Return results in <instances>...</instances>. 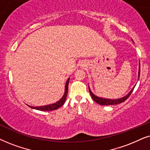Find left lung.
Returning a JSON list of instances; mask_svg holds the SVG:
<instances>
[{
    "label": "left lung",
    "mask_w": 150,
    "mask_h": 150,
    "mask_svg": "<svg viewBox=\"0 0 150 150\" xmlns=\"http://www.w3.org/2000/svg\"><path fill=\"white\" fill-rule=\"evenodd\" d=\"M140 77V62H139V78ZM138 78V79H139ZM135 86H134L132 89L129 91V93L127 94V95H125V97H122V98L118 99H104V98H101V97H97V96L94 95V94L92 93L91 89L89 88V92L90 94H91L92 98L95 102H97V103L100 105H116V104H119V103H121L122 102H124V101L126 100V99L128 98L129 97V95H131V93H132L134 88Z\"/></svg>",
    "instance_id": "8db88e82"
}]
</instances>
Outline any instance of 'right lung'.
Wrapping results in <instances>:
<instances>
[{"label":"right lung","mask_w":150,"mask_h":150,"mask_svg":"<svg viewBox=\"0 0 150 150\" xmlns=\"http://www.w3.org/2000/svg\"><path fill=\"white\" fill-rule=\"evenodd\" d=\"M69 78L68 79L67 81V83H66L65 85V92L64 94L63 97L59 99L58 101H57L56 103H53V104H49L47 105H42V106H38V107H33V106H29L31 108L38 110H42V111H49V110H54L58 109L59 108H60L62 105L64 103L66 99H67V93H68V88H69Z\"/></svg>","instance_id":"obj_1"}]
</instances>
